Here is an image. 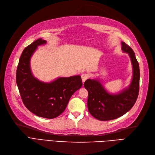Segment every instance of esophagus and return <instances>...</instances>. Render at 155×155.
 Returning <instances> with one entry per match:
<instances>
[{
    "mask_svg": "<svg viewBox=\"0 0 155 155\" xmlns=\"http://www.w3.org/2000/svg\"><path fill=\"white\" fill-rule=\"evenodd\" d=\"M81 77H82V82L84 83L89 78V74H87V73H84V74H82V75H81Z\"/></svg>",
    "mask_w": 155,
    "mask_h": 155,
    "instance_id": "obj_1",
    "label": "esophagus"
}]
</instances>
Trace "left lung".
<instances>
[{
    "mask_svg": "<svg viewBox=\"0 0 155 155\" xmlns=\"http://www.w3.org/2000/svg\"><path fill=\"white\" fill-rule=\"evenodd\" d=\"M122 50L128 53L133 67V78L129 87L117 94L109 93L98 79H87L84 87L88 91L87 107L91 115L101 121L111 120L128 112L135 104L139 92V64L133 49L122 42Z\"/></svg>",
    "mask_w": 155,
    "mask_h": 155,
    "instance_id": "left-lung-1",
    "label": "left lung"
}]
</instances>
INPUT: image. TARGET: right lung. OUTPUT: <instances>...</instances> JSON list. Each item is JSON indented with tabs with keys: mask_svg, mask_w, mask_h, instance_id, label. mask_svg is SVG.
<instances>
[{
	"mask_svg": "<svg viewBox=\"0 0 155 155\" xmlns=\"http://www.w3.org/2000/svg\"><path fill=\"white\" fill-rule=\"evenodd\" d=\"M46 43L39 38L24 49L17 66L16 82L25 106L40 117L54 118L66 108L73 93L82 86L80 75L59 77L49 83L35 77L30 67V59L37 47Z\"/></svg>",
	"mask_w": 155,
	"mask_h": 155,
	"instance_id": "1",
	"label": "right lung"
}]
</instances>
